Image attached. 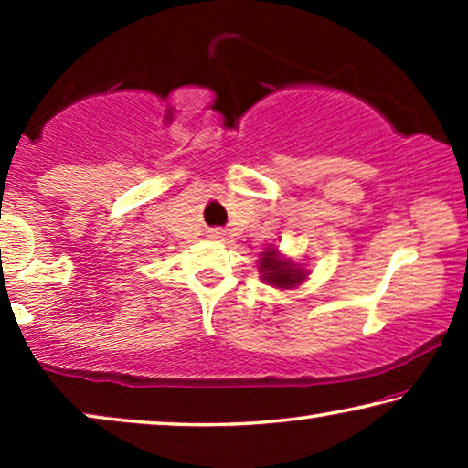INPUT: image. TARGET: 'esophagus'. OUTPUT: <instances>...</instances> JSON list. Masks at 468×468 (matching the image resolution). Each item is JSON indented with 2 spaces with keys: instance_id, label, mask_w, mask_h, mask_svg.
Returning <instances> with one entry per match:
<instances>
[{
  "instance_id": "1",
  "label": "esophagus",
  "mask_w": 468,
  "mask_h": 468,
  "mask_svg": "<svg viewBox=\"0 0 468 468\" xmlns=\"http://www.w3.org/2000/svg\"><path fill=\"white\" fill-rule=\"evenodd\" d=\"M210 239H215V240H221V239H226V232H223V229H219V228L210 229Z\"/></svg>"
}]
</instances>
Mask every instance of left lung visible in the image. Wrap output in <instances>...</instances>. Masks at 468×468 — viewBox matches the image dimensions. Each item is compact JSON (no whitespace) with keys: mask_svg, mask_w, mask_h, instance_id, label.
Listing matches in <instances>:
<instances>
[{"mask_svg":"<svg viewBox=\"0 0 468 468\" xmlns=\"http://www.w3.org/2000/svg\"><path fill=\"white\" fill-rule=\"evenodd\" d=\"M260 272L261 279L266 283H271L274 287H283V290H290V287H296L298 283H303L306 279V272L300 268L298 264H293L292 260L281 258L277 247H268L266 251H261L260 258Z\"/></svg>","mask_w":468,"mask_h":468,"instance_id":"obj_1","label":"left lung"}]
</instances>
